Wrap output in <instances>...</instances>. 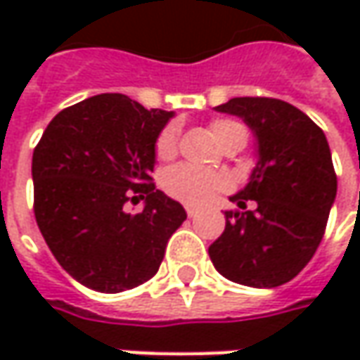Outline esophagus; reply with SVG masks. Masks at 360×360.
Wrapping results in <instances>:
<instances>
[{
  "instance_id": "esophagus-1",
  "label": "esophagus",
  "mask_w": 360,
  "mask_h": 360,
  "mask_svg": "<svg viewBox=\"0 0 360 360\" xmlns=\"http://www.w3.org/2000/svg\"><path fill=\"white\" fill-rule=\"evenodd\" d=\"M186 214L190 216V218H194V216L198 214V210H196L194 206H186Z\"/></svg>"
}]
</instances>
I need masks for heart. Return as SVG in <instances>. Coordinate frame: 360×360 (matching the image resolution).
<instances>
[{
    "label": "heart",
    "instance_id": "obj_1",
    "mask_svg": "<svg viewBox=\"0 0 360 360\" xmlns=\"http://www.w3.org/2000/svg\"><path fill=\"white\" fill-rule=\"evenodd\" d=\"M210 131L216 138V142L222 146H229L232 142H244L248 138V131L238 120H214L210 124ZM156 156L160 160H170L178 150V128L176 126H166L160 131L156 138ZM162 186L168 196L176 200L200 206L212 198H216L220 192L229 190V180L222 174L210 172L192 164H178L170 170H166L162 178Z\"/></svg>",
    "mask_w": 360,
    "mask_h": 360
}]
</instances>
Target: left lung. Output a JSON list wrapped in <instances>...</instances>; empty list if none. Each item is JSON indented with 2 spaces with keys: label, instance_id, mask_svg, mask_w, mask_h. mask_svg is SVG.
<instances>
[{
  "label": "left lung",
  "instance_id": "1",
  "mask_svg": "<svg viewBox=\"0 0 360 360\" xmlns=\"http://www.w3.org/2000/svg\"><path fill=\"white\" fill-rule=\"evenodd\" d=\"M218 112L255 131L258 162L250 182L230 200L226 226L208 248L214 269L232 283L274 288L309 264L323 240L337 196V174L325 131L276 98H232ZM255 208L248 211L245 204Z\"/></svg>",
  "mask_w": 360,
  "mask_h": 360
}]
</instances>
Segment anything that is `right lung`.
Listing matches in <instances>:
<instances>
[{"label": "right lung", "instance_id": "add662e5", "mask_svg": "<svg viewBox=\"0 0 360 360\" xmlns=\"http://www.w3.org/2000/svg\"><path fill=\"white\" fill-rule=\"evenodd\" d=\"M170 118L124 94H100L62 110L35 146V222L62 269L91 290L114 295L150 281L186 220L152 182L156 138ZM140 200L145 210L128 213L125 204Z\"/></svg>", "mask_w": 360, "mask_h": 360}]
</instances>
